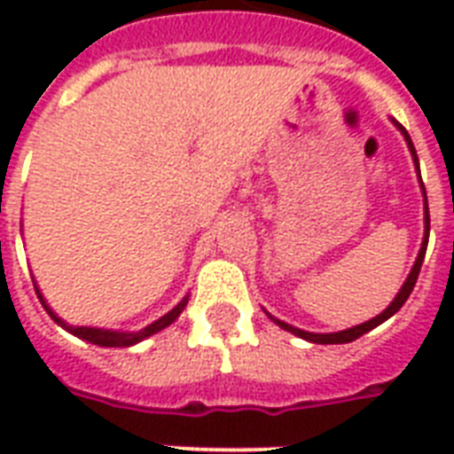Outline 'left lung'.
<instances>
[{
    "label": "left lung",
    "mask_w": 454,
    "mask_h": 454,
    "mask_svg": "<svg viewBox=\"0 0 454 454\" xmlns=\"http://www.w3.org/2000/svg\"><path fill=\"white\" fill-rule=\"evenodd\" d=\"M394 124L401 129V134L405 137V141H408V148L410 153H412V160L417 162V169H419V160H417V153H415V145H412V141H410V134L405 131V127L403 124H398L394 120ZM422 192H424V223H427V233H424V240H422V249H419V254H417V262L415 266H412V270H410L408 280L403 283L401 292L395 294V299L391 303H388V309H384L377 317H372V320H367V323H360L356 325V327H348V330H341V332H330V334H316V332H303L299 330V327H292V325L283 323V320H278V317H273L269 313V317L273 320V323H278L283 330L292 332V334H297V337L306 339V341H313V344H348V341H353V339L363 337L365 332L374 330L377 325H381L384 320H388V317L394 316V313H398L401 310V306L405 301H408L410 292H412V287H415L417 283V276H419V269H422V262H424V254H427V245H429V205H427V191H424V184H422Z\"/></svg>",
    "instance_id": "obj_1"
}]
</instances>
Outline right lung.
Returning <instances> with one entry per match:
<instances>
[{"instance_id": "1", "label": "right lung", "mask_w": 454, "mask_h": 454, "mask_svg": "<svg viewBox=\"0 0 454 454\" xmlns=\"http://www.w3.org/2000/svg\"><path fill=\"white\" fill-rule=\"evenodd\" d=\"M37 290V297L39 301H42V306L46 309V313L56 320V323L60 325V327H66L67 332H73L74 337L84 339V341H89V344H96V346H134L138 344V341H144L145 337H151V334H155V332L164 330V327H169L174 320H176L178 316H181V310L185 309V303H188V297H184L181 301L174 306V309L169 310V313H164L160 320H155L153 325H148V327H144V330L138 332H113V330H101V327H74V325H67L66 320H60L56 313H53L51 309H49V303L44 301V297L39 294V287H35Z\"/></svg>"}]
</instances>
